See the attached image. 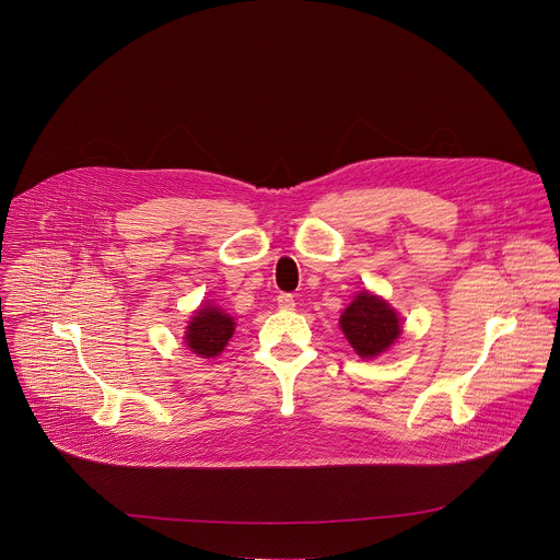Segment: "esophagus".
Masks as SVG:
<instances>
[{"label": "esophagus", "mask_w": 560, "mask_h": 560, "mask_svg": "<svg viewBox=\"0 0 560 560\" xmlns=\"http://www.w3.org/2000/svg\"><path fill=\"white\" fill-rule=\"evenodd\" d=\"M277 303H279L281 310H294V305H296L292 294H279V296H277Z\"/></svg>", "instance_id": "34e87169"}]
</instances>
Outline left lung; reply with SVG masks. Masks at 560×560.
<instances>
[{
	"instance_id": "obj_1",
	"label": "left lung",
	"mask_w": 560,
	"mask_h": 560,
	"mask_svg": "<svg viewBox=\"0 0 560 560\" xmlns=\"http://www.w3.org/2000/svg\"><path fill=\"white\" fill-rule=\"evenodd\" d=\"M340 329L360 358H377L401 336V318L384 299L364 290L342 312Z\"/></svg>"
}]
</instances>
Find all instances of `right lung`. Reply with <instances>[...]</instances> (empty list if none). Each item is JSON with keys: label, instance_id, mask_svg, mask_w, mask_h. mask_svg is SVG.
Instances as JSON below:
<instances>
[{"label": "right lung", "instance_id": "right-lung-1", "mask_svg": "<svg viewBox=\"0 0 560 560\" xmlns=\"http://www.w3.org/2000/svg\"><path fill=\"white\" fill-rule=\"evenodd\" d=\"M233 331L235 320L220 307L207 303L191 316L183 340L198 358H215L224 351Z\"/></svg>", "mask_w": 560, "mask_h": 560}]
</instances>
